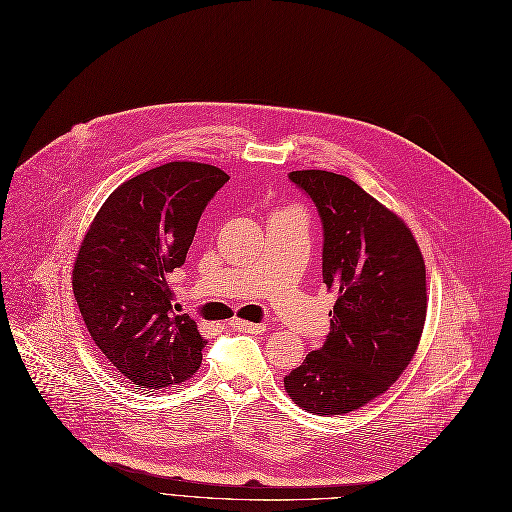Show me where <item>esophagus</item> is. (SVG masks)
<instances>
[{
	"label": "esophagus",
	"mask_w": 512,
	"mask_h": 512,
	"mask_svg": "<svg viewBox=\"0 0 512 512\" xmlns=\"http://www.w3.org/2000/svg\"><path fill=\"white\" fill-rule=\"evenodd\" d=\"M229 325H231V329H235V331H239V333L258 335V333H264V331H266V327H264L262 323H248V321H239V319L231 321Z\"/></svg>",
	"instance_id": "34e87169"
}]
</instances>
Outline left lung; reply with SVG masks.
I'll return each instance as SVG.
<instances>
[{
    "instance_id": "left-lung-1",
    "label": "left lung",
    "mask_w": 512,
    "mask_h": 512,
    "mask_svg": "<svg viewBox=\"0 0 512 512\" xmlns=\"http://www.w3.org/2000/svg\"><path fill=\"white\" fill-rule=\"evenodd\" d=\"M289 181L323 225V283L337 289L331 331L285 375L289 398L314 415H346L389 389L425 325V262L400 218L344 175L294 170Z\"/></svg>"
}]
</instances>
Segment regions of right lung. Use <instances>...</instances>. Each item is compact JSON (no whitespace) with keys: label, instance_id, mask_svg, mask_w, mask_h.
<instances>
[{"label":"right lung","instance_id":"add662e5","mask_svg":"<svg viewBox=\"0 0 512 512\" xmlns=\"http://www.w3.org/2000/svg\"><path fill=\"white\" fill-rule=\"evenodd\" d=\"M229 181L221 168L168 162L110 193L81 243L72 291L95 346L137 389L200 369L206 339L175 312L168 275L181 269L200 216Z\"/></svg>","mask_w":512,"mask_h":512}]
</instances>
